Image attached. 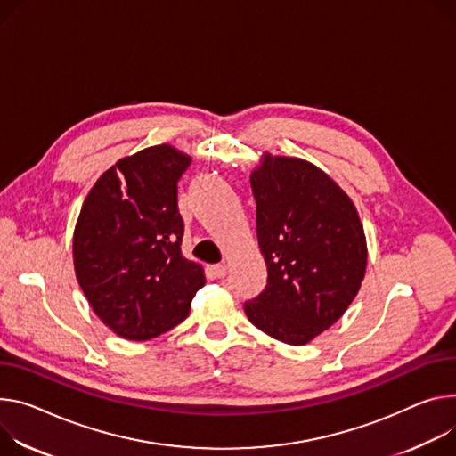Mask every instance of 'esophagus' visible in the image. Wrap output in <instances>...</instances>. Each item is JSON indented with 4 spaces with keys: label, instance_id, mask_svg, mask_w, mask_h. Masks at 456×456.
<instances>
[{
    "label": "esophagus",
    "instance_id": "esophagus-1",
    "mask_svg": "<svg viewBox=\"0 0 456 456\" xmlns=\"http://www.w3.org/2000/svg\"><path fill=\"white\" fill-rule=\"evenodd\" d=\"M213 274L216 278H224L227 274V265L225 264H218V265H213Z\"/></svg>",
    "mask_w": 456,
    "mask_h": 456
}]
</instances>
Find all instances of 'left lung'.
Instances as JSON below:
<instances>
[{
    "instance_id": "left-lung-1",
    "label": "left lung",
    "mask_w": 456,
    "mask_h": 456,
    "mask_svg": "<svg viewBox=\"0 0 456 456\" xmlns=\"http://www.w3.org/2000/svg\"><path fill=\"white\" fill-rule=\"evenodd\" d=\"M267 285L243 309L265 335L305 346L360 291L367 241L353 200L307 159L264 152L251 173Z\"/></svg>"
}]
</instances>
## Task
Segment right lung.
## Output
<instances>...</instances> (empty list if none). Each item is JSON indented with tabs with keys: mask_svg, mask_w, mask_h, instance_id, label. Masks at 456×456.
<instances>
[{
	"mask_svg": "<svg viewBox=\"0 0 456 456\" xmlns=\"http://www.w3.org/2000/svg\"><path fill=\"white\" fill-rule=\"evenodd\" d=\"M191 156L169 143L118 159L93 185L74 227L77 283L121 338L151 340L187 318L205 285L182 255L178 180Z\"/></svg>",
	"mask_w": 456,
	"mask_h": 456,
	"instance_id": "right-lung-1",
	"label": "right lung"
}]
</instances>
